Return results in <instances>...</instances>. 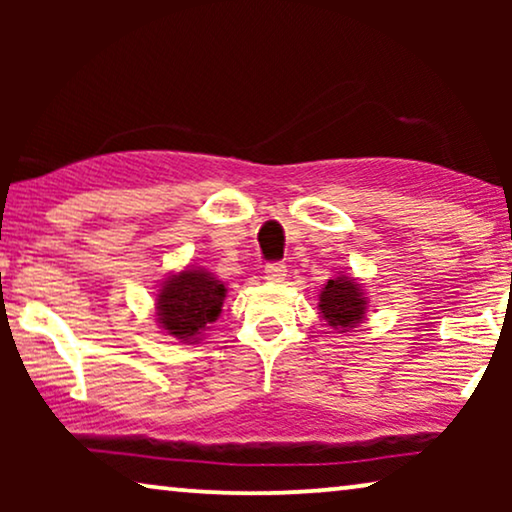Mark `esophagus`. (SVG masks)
<instances>
[{"instance_id":"34e87169","label":"esophagus","mask_w":512,"mask_h":512,"mask_svg":"<svg viewBox=\"0 0 512 512\" xmlns=\"http://www.w3.org/2000/svg\"><path fill=\"white\" fill-rule=\"evenodd\" d=\"M286 272L289 270H286V263H282V261L265 265V279H268V282H284Z\"/></svg>"}]
</instances>
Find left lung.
Segmentation results:
<instances>
[{"label":"left lung","mask_w":512,"mask_h":512,"mask_svg":"<svg viewBox=\"0 0 512 512\" xmlns=\"http://www.w3.org/2000/svg\"><path fill=\"white\" fill-rule=\"evenodd\" d=\"M319 310L333 328H354L366 314V298L352 277L328 279L319 296Z\"/></svg>","instance_id":"1"}]
</instances>
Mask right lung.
<instances>
[{"label": "right lung", "mask_w": 512, "mask_h": 512, "mask_svg": "<svg viewBox=\"0 0 512 512\" xmlns=\"http://www.w3.org/2000/svg\"><path fill=\"white\" fill-rule=\"evenodd\" d=\"M226 286L205 270H184L167 279L158 293V321L174 338L195 340L219 317Z\"/></svg>", "instance_id": "obj_1"}]
</instances>
